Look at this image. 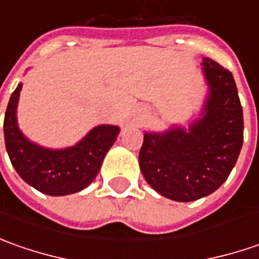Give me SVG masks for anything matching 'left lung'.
I'll list each match as a JSON object with an SVG mask.
<instances>
[{
    "instance_id": "left-lung-1",
    "label": "left lung",
    "mask_w": 259,
    "mask_h": 259,
    "mask_svg": "<svg viewBox=\"0 0 259 259\" xmlns=\"http://www.w3.org/2000/svg\"><path fill=\"white\" fill-rule=\"evenodd\" d=\"M209 86L200 118L189 130L171 126L145 133L140 150L141 173L157 193L193 202L218 190L228 179L244 143V115L232 73L203 59Z\"/></svg>"
}]
</instances>
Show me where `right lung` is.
Masks as SVG:
<instances>
[{"label": "right lung", "instance_id": "right-lung-1", "mask_svg": "<svg viewBox=\"0 0 259 259\" xmlns=\"http://www.w3.org/2000/svg\"><path fill=\"white\" fill-rule=\"evenodd\" d=\"M17 86L4 118L5 148L15 171L25 183L50 196H65L83 190L94 182L105 155L112 147L119 128L98 125L73 147L52 150L31 143L17 124L20 91Z\"/></svg>", "mask_w": 259, "mask_h": 259}]
</instances>
